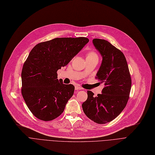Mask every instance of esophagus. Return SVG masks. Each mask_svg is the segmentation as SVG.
Listing matches in <instances>:
<instances>
[{
  "mask_svg": "<svg viewBox=\"0 0 155 155\" xmlns=\"http://www.w3.org/2000/svg\"><path fill=\"white\" fill-rule=\"evenodd\" d=\"M75 90H76V91H78V90H81V89H82V87H79V86H78V85L75 86Z\"/></svg>",
  "mask_w": 155,
  "mask_h": 155,
  "instance_id": "esophagus-1",
  "label": "esophagus"
}]
</instances>
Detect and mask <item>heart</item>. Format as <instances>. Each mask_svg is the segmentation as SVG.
<instances>
[{
    "mask_svg": "<svg viewBox=\"0 0 155 155\" xmlns=\"http://www.w3.org/2000/svg\"><path fill=\"white\" fill-rule=\"evenodd\" d=\"M91 56H97V54L94 51H89L87 54V57H91Z\"/></svg>",
    "mask_w": 155,
    "mask_h": 155,
    "instance_id": "heart-1",
    "label": "heart"
}]
</instances>
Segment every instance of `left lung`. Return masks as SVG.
Masks as SVG:
<instances>
[{
  "mask_svg": "<svg viewBox=\"0 0 155 155\" xmlns=\"http://www.w3.org/2000/svg\"><path fill=\"white\" fill-rule=\"evenodd\" d=\"M93 43L102 56L95 78L105 87L97 97L88 91L82 109L85 114L95 123L105 124L117 117L125 108L131 92V77L123 52L105 39L95 38Z\"/></svg>",
  "mask_w": 155,
  "mask_h": 155,
  "instance_id": "8db88e82",
  "label": "left lung"
}]
</instances>
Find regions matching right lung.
Wrapping results in <instances>:
<instances>
[{"instance_id": "right-lung-1", "label": "right lung", "mask_w": 155, "mask_h": 155, "mask_svg": "<svg viewBox=\"0 0 155 155\" xmlns=\"http://www.w3.org/2000/svg\"><path fill=\"white\" fill-rule=\"evenodd\" d=\"M88 41L85 37L57 38L32 49L22 69L21 93L36 117L49 121L63 113L75 87L57 79V71L66 66Z\"/></svg>"}]
</instances>
